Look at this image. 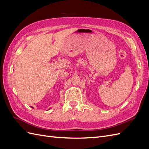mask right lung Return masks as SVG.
Returning <instances> with one entry per match:
<instances>
[{
  "mask_svg": "<svg viewBox=\"0 0 149 149\" xmlns=\"http://www.w3.org/2000/svg\"><path fill=\"white\" fill-rule=\"evenodd\" d=\"M32 108H33V107H32Z\"/></svg>",
  "mask_w": 149,
  "mask_h": 149,
  "instance_id": "right-lung-1",
  "label": "right lung"
}]
</instances>
